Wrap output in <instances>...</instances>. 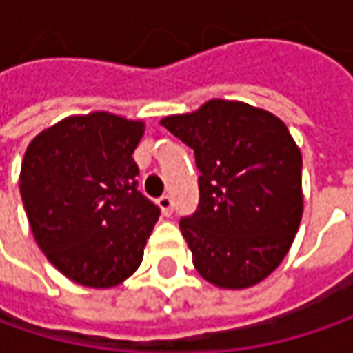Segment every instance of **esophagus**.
I'll use <instances>...</instances> for the list:
<instances>
[{
	"mask_svg": "<svg viewBox=\"0 0 353 353\" xmlns=\"http://www.w3.org/2000/svg\"><path fill=\"white\" fill-rule=\"evenodd\" d=\"M159 208L163 212V216H170L172 214V198L170 196H161L157 200Z\"/></svg>",
	"mask_w": 353,
	"mask_h": 353,
	"instance_id": "1",
	"label": "esophagus"
}]
</instances>
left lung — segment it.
<instances>
[{
    "label": "left lung",
    "mask_w": 353,
    "mask_h": 353,
    "mask_svg": "<svg viewBox=\"0 0 353 353\" xmlns=\"http://www.w3.org/2000/svg\"><path fill=\"white\" fill-rule=\"evenodd\" d=\"M161 125L194 149L200 170L198 210L181 220L196 271L220 289L261 283L289 253L303 218V155L287 125L220 98Z\"/></svg>",
    "instance_id": "8db88e82"
}]
</instances>
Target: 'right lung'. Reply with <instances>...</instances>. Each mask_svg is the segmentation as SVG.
<instances>
[{
	"mask_svg": "<svg viewBox=\"0 0 353 353\" xmlns=\"http://www.w3.org/2000/svg\"><path fill=\"white\" fill-rule=\"evenodd\" d=\"M143 133L141 119L92 112L43 129L25 151L19 190L34 241L76 285L112 289L141 265L161 214L137 190Z\"/></svg>",
	"mask_w": 353,
	"mask_h": 353,
	"instance_id": "1",
	"label": "right lung"
}]
</instances>
